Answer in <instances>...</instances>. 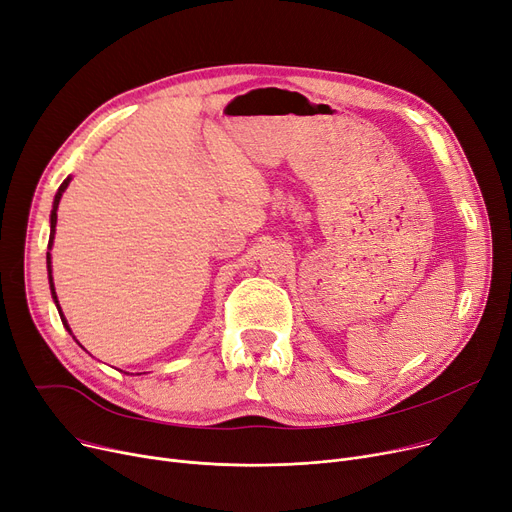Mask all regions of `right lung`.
Masks as SVG:
<instances>
[{"label":"right lung","instance_id":"add662e5","mask_svg":"<svg viewBox=\"0 0 512 512\" xmlns=\"http://www.w3.org/2000/svg\"><path fill=\"white\" fill-rule=\"evenodd\" d=\"M69 184H71V177H66V180H64V182L60 184V188H58L56 196H54V207H52V215H50V242H48V249H52V244H54V234H56V219H58L56 211H58V205H60V198H62V192H64L66 188H69ZM48 278H50V291H52V299H54V303H56V307H58V314H60V320H62L64 328L71 332L69 324H66V318L62 316V309H60V305H58V297H56V288H54V282H52V257H50V253H48Z\"/></svg>","mask_w":512,"mask_h":512}]
</instances>
